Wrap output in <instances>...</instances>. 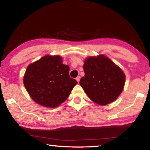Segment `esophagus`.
I'll return each mask as SVG.
<instances>
[{
	"mask_svg": "<svg viewBox=\"0 0 150 150\" xmlns=\"http://www.w3.org/2000/svg\"><path fill=\"white\" fill-rule=\"evenodd\" d=\"M76 80H77V82H79V81H80V77H79V76H78V77L76 78Z\"/></svg>",
	"mask_w": 150,
	"mask_h": 150,
	"instance_id": "esophagus-1",
	"label": "esophagus"
}]
</instances>
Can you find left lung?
Returning <instances> with one entry per match:
<instances>
[{"label": "left lung", "instance_id": "8db88e82", "mask_svg": "<svg viewBox=\"0 0 150 150\" xmlns=\"http://www.w3.org/2000/svg\"><path fill=\"white\" fill-rule=\"evenodd\" d=\"M85 76L79 84L91 100L105 106L117 99L122 92L126 76L121 68L103 54L86 58Z\"/></svg>", "mask_w": 150, "mask_h": 150}]
</instances>
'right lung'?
I'll list each match as a JSON object with an SVG mask.
<instances>
[{
    "instance_id": "add662e5",
    "label": "right lung",
    "mask_w": 150,
    "mask_h": 150,
    "mask_svg": "<svg viewBox=\"0 0 150 150\" xmlns=\"http://www.w3.org/2000/svg\"><path fill=\"white\" fill-rule=\"evenodd\" d=\"M62 62L59 55H47L28 66L23 83L30 97L38 105L57 107L77 84L69 77V66Z\"/></svg>"
}]
</instances>
